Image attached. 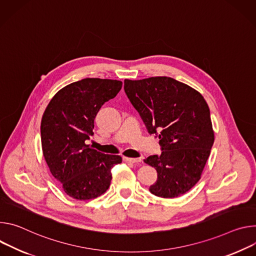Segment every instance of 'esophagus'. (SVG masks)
<instances>
[{"label": "esophagus", "instance_id": "esophagus-1", "mask_svg": "<svg viewBox=\"0 0 256 256\" xmlns=\"http://www.w3.org/2000/svg\"><path fill=\"white\" fill-rule=\"evenodd\" d=\"M124 162H141V158H127V156H124L123 158Z\"/></svg>", "mask_w": 256, "mask_h": 256}]
</instances>
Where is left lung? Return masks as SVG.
<instances>
[{
  "label": "left lung",
  "mask_w": 256,
  "mask_h": 256,
  "mask_svg": "<svg viewBox=\"0 0 256 256\" xmlns=\"http://www.w3.org/2000/svg\"><path fill=\"white\" fill-rule=\"evenodd\" d=\"M124 90L148 132L160 139V156L144 160L158 172L150 191L162 198L186 193L200 181L214 141L206 100L171 77L125 79Z\"/></svg>",
  "instance_id": "8db88e82"
}]
</instances>
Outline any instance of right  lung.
Here are the masks:
<instances>
[{
  "label": "right lung",
  "mask_w": 256,
  "mask_h": 256,
  "mask_svg": "<svg viewBox=\"0 0 256 256\" xmlns=\"http://www.w3.org/2000/svg\"><path fill=\"white\" fill-rule=\"evenodd\" d=\"M121 88L119 80L81 79L56 92L44 112L40 136L44 160L54 178L75 200H92L104 193L112 168L122 162L120 156L102 154L85 144L94 135L100 108Z\"/></svg>",
  "instance_id": "add662e5"
}]
</instances>
